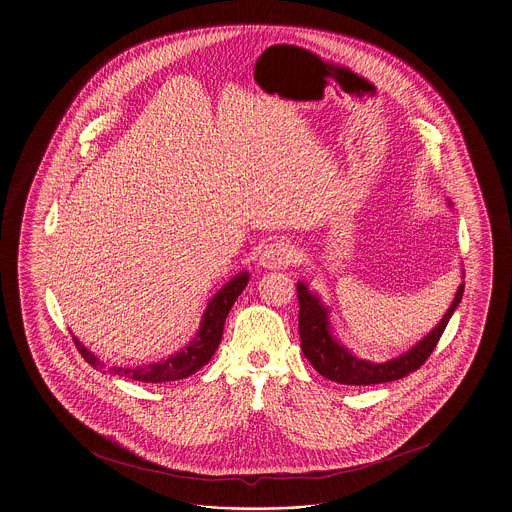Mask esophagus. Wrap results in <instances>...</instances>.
I'll return each instance as SVG.
<instances>
[{"mask_svg":"<svg viewBox=\"0 0 512 512\" xmlns=\"http://www.w3.org/2000/svg\"><path fill=\"white\" fill-rule=\"evenodd\" d=\"M292 261V247L286 242H272L259 257V265L267 270H278Z\"/></svg>","mask_w":512,"mask_h":512,"instance_id":"34e87169","label":"esophagus"}]
</instances>
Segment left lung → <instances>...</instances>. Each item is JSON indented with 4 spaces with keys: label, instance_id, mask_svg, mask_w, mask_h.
Returning a JSON list of instances; mask_svg holds the SVG:
<instances>
[{
    "label": "left lung",
    "instance_id": "left-lung-1",
    "mask_svg": "<svg viewBox=\"0 0 512 512\" xmlns=\"http://www.w3.org/2000/svg\"><path fill=\"white\" fill-rule=\"evenodd\" d=\"M451 207V201H449ZM464 282L457 288L455 297L447 309V313L438 324L413 347L399 357L386 363H374L357 357L347 345L341 343L334 334L330 322V309L322 303L317 292H311L307 282H297V299H299V336L303 355L309 359L313 368L324 378L345 384V386H372L399 380L411 374L416 368L424 365L438 343L447 322L457 311L463 299Z\"/></svg>",
    "mask_w": 512,
    "mask_h": 512
}]
</instances>
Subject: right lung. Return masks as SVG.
Here are the masks:
<instances>
[{
    "label": "right lung",
    "instance_id": "right-lung-1",
    "mask_svg": "<svg viewBox=\"0 0 512 512\" xmlns=\"http://www.w3.org/2000/svg\"><path fill=\"white\" fill-rule=\"evenodd\" d=\"M249 282V272L242 270L234 278H230L219 292L213 295V299L207 303V309L201 317L199 328L195 332L194 338L184 345L180 351H176L171 357L161 359L157 363L138 366H109L111 374H117L121 378L136 380V382H146V384H161V382H174L182 380L195 374L199 368L207 365L211 357L215 355L220 340H222V330L224 322L236 303L238 295L244 292L245 286ZM74 343L80 351V355L86 359L88 365L94 366L96 370H102L105 363H101L98 357L84 347V343L73 336ZM107 372V371H103Z\"/></svg>",
    "mask_w": 512,
    "mask_h": 512
}]
</instances>
